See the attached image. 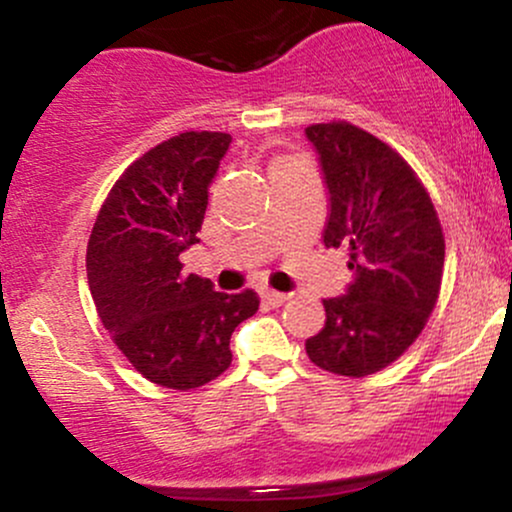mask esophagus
<instances>
[{
  "label": "esophagus",
  "mask_w": 512,
  "mask_h": 512,
  "mask_svg": "<svg viewBox=\"0 0 512 512\" xmlns=\"http://www.w3.org/2000/svg\"><path fill=\"white\" fill-rule=\"evenodd\" d=\"M264 303L269 305H284L291 298V293H279V291H262Z\"/></svg>",
  "instance_id": "esophagus-1"
}]
</instances>
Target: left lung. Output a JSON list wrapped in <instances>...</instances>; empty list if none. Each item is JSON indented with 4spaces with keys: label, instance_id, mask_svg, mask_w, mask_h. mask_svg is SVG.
<instances>
[{
    "label": "left lung",
    "instance_id": "1",
    "mask_svg": "<svg viewBox=\"0 0 512 512\" xmlns=\"http://www.w3.org/2000/svg\"><path fill=\"white\" fill-rule=\"evenodd\" d=\"M330 195L322 243L349 252L354 279L325 298V327L305 342L310 361L349 378L378 373L414 344L436 308L445 238L409 163L349 122L305 129Z\"/></svg>",
    "mask_w": 512,
    "mask_h": 512
}]
</instances>
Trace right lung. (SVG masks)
<instances>
[{
	"mask_svg": "<svg viewBox=\"0 0 512 512\" xmlns=\"http://www.w3.org/2000/svg\"><path fill=\"white\" fill-rule=\"evenodd\" d=\"M231 134L182 132L115 182L86 250L88 289L117 349L151 383L192 390L231 366V334L260 308L255 291L221 293L182 274L199 243L209 185Z\"/></svg>",
	"mask_w": 512,
	"mask_h": 512,
	"instance_id": "add662e5",
	"label": "right lung"
}]
</instances>
